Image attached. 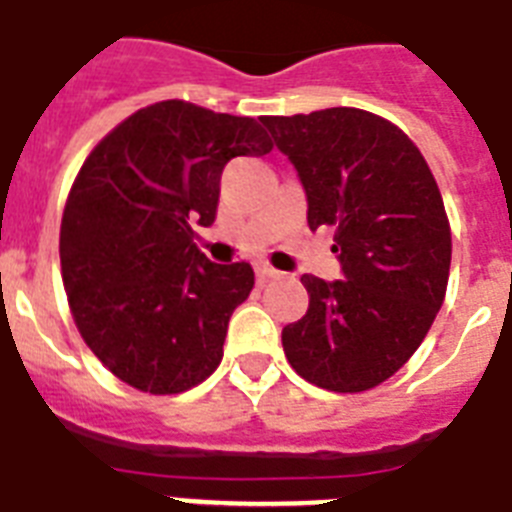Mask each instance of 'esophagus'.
Here are the masks:
<instances>
[{
    "label": "esophagus",
    "instance_id": "1",
    "mask_svg": "<svg viewBox=\"0 0 512 512\" xmlns=\"http://www.w3.org/2000/svg\"><path fill=\"white\" fill-rule=\"evenodd\" d=\"M284 273L276 268H270V265H257V281L260 284H265V281H273V278H281Z\"/></svg>",
    "mask_w": 512,
    "mask_h": 512
}]
</instances>
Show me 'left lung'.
Returning a JSON list of instances; mask_svg holds the SVG:
<instances>
[{
  "mask_svg": "<svg viewBox=\"0 0 512 512\" xmlns=\"http://www.w3.org/2000/svg\"><path fill=\"white\" fill-rule=\"evenodd\" d=\"M307 197L310 228L334 226L342 278L302 276L310 305L281 331L286 360L328 392H365L429 334L450 278L442 194L413 141L357 107L263 118Z\"/></svg>",
  "mask_w": 512,
  "mask_h": 512,
  "instance_id": "8db88e82",
  "label": "left lung"
}]
</instances>
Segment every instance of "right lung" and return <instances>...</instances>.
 Listing matches in <instances>:
<instances>
[{
	"mask_svg": "<svg viewBox=\"0 0 512 512\" xmlns=\"http://www.w3.org/2000/svg\"><path fill=\"white\" fill-rule=\"evenodd\" d=\"M270 149L255 118L181 99L134 112L91 149L62 213V284L83 342L120 381L178 394L220 365L255 270L210 263L194 226H213L226 162Z\"/></svg>",
	"mask_w": 512,
	"mask_h": 512,
	"instance_id": "add662e5",
	"label": "right lung"
}]
</instances>
